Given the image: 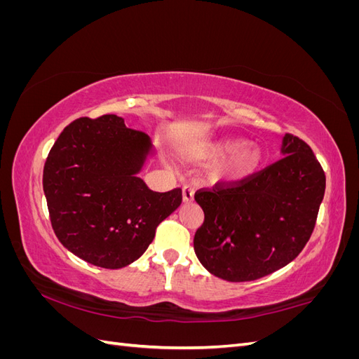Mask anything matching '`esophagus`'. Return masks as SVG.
<instances>
[{"instance_id": "34e87169", "label": "esophagus", "mask_w": 359, "mask_h": 359, "mask_svg": "<svg viewBox=\"0 0 359 359\" xmlns=\"http://www.w3.org/2000/svg\"><path fill=\"white\" fill-rule=\"evenodd\" d=\"M194 199V187H191L190 184H186L182 187V201L184 202H191Z\"/></svg>"}]
</instances>
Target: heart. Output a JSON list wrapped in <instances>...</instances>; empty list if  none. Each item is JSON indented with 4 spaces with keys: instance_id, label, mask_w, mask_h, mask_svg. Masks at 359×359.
Here are the masks:
<instances>
[{
    "instance_id": "1",
    "label": "heart",
    "mask_w": 359,
    "mask_h": 359,
    "mask_svg": "<svg viewBox=\"0 0 359 359\" xmlns=\"http://www.w3.org/2000/svg\"><path fill=\"white\" fill-rule=\"evenodd\" d=\"M214 158H224L222 165L215 169V177L238 182L247 180L260 169L264 163L262 149L255 145H248L245 139L231 137L223 139L211 148Z\"/></svg>"
}]
</instances>
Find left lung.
<instances>
[{
    "label": "left lung",
    "mask_w": 359,
    "mask_h": 359,
    "mask_svg": "<svg viewBox=\"0 0 359 359\" xmlns=\"http://www.w3.org/2000/svg\"><path fill=\"white\" fill-rule=\"evenodd\" d=\"M281 157L240 182H217L194 199L205 220L194 253L215 277L252 281L286 266L306 247L325 194V172L302 139L285 135Z\"/></svg>",
    "instance_id": "left-lung-1"
}]
</instances>
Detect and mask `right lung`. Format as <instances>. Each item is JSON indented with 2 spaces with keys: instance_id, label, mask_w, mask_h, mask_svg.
I'll list each match as a JSON object with an SVG mask.
<instances>
[{
  "instance_id": "add662e5",
  "label": "right lung",
  "mask_w": 359,
  "mask_h": 359,
  "mask_svg": "<svg viewBox=\"0 0 359 359\" xmlns=\"http://www.w3.org/2000/svg\"><path fill=\"white\" fill-rule=\"evenodd\" d=\"M153 153L144 132L116 115L78 118L62 130L43 169L50 223L61 244L88 264L127 266L145 253L182 191L149 190L137 173Z\"/></svg>"
}]
</instances>
